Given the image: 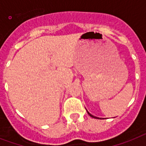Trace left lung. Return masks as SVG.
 Returning a JSON list of instances; mask_svg holds the SVG:
<instances>
[{"instance_id":"left-lung-1","label":"left lung","mask_w":146,"mask_h":146,"mask_svg":"<svg viewBox=\"0 0 146 146\" xmlns=\"http://www.w3.org/2000/svg\"><path fill=\"white\" fill-rule=\"evenodd\" d=\"M87 113L89 114V115H90V117H93V118H97V119H99V117H96V116H93V115H91V114L90 113V112H88V111H87Z\"/></svg>"}]
</instances>
